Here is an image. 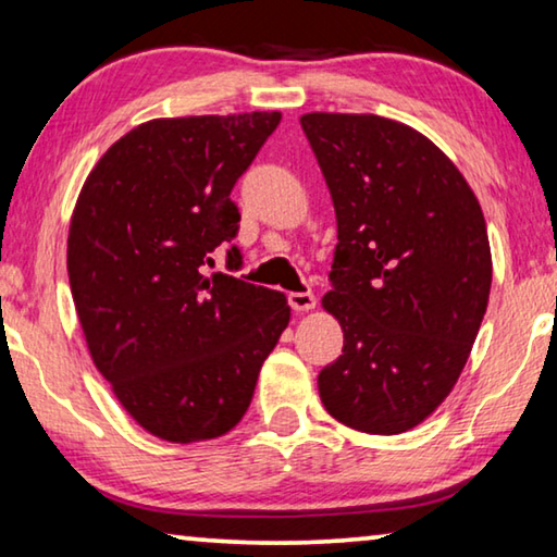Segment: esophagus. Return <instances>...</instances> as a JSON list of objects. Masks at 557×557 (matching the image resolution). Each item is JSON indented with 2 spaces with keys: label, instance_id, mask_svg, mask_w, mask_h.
<instances>
[{
  "label": "esophagus",
  "instance_id": "1",
  "mask_svg": "<svg viewBox=\"0 0 557 557\" xmlns=\"http://www.w3.org/2000/svg\"><path fill=\"white\" fill-rule=\"evenodd\" d=\"M287 302L295 312H310V310H314L317 297L312 293H289Z\"/></svg>",
  "mask_w": 557,
  "mask_h": 557
}]
</instances>
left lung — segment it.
Wrapping results in <instances>:
<instances>
[{
    "label": "left lung",
    "instance_id": "1",
    "mask_svg": "<svg viewBox=\"0 0 557 557\" xmlns=\"http://www.w3.org/2000/svg\"><path fill=\"white\" fill-rule=\"evenodd\" d=\"M337 213L322 307L344 347L317 384L364 434H404L451 394L491 295V245L471 185L438 146L374 113H305Z\"/></svg>",
    "mask_w": 557,
    "mask_h": 557
}]
</instances>
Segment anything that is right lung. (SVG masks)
Instances as JSON below:
<instances>
[{
    "instance_id": "obj_1",
    "label": "right lung",
    "mask_w": 557,
    "mask_h": 557,
    "mask_svg": "<svg viewBox=\"0 0 557 557\" xmlns=\"http://www.w3.org/2000/svg\"><path fill=\"white\" fill-rule=\"evenodd\" d=\"M280 111L153 119L88 173L69 225V285L88 355L128 417L171 444L227 434L289 324L287 297L210 272L237 235L233 185ZM240 250L227 264L240 268Z\"/></svg>"
}]
</instances>
